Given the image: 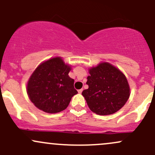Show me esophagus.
<instances>
[{
  "label": "esophagus",
  "mask_w": 155,
  "mask_h": 155,
  "mask_svg": "<svg viewBox=\"0 0 155 155\" xmlns=\"http://www.w3.org/2000/svg\"><path fill=\"white\" fill-rule=\"evenodd\" d=\"M82 92H83V89H82V88H81V89L78 90V93H79V94H81V93H82Z\"/></svg>",
  "instance_id": "34e87169"
}]
</instances>
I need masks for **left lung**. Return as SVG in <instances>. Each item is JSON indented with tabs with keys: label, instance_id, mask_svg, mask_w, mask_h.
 <instances>
[{
	"label": "left lung",
	"instance_id": "1",
	"mask_svg": "<svg viewBox=\"0 0 155 155\" xmlns=\"http://www.w3.org/2000/svg\"><path fill=\"white\" fill-rule=\"evenodd\" d=\"M88 89L82 92L87 105L98 115H110L121 109L130 97V86L124 74L108 63L89 69Z\"/></svg>",
	"mask_w": 155,
	"mask_h": 155
}]
</instances>
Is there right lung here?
Returning a JSON list of instances; mask_svg holds the SVG:
<instances>
[{"label": "right lung", "instance_id": "add662e5", "mask_svg": "<svg viewBox=\"0 0 155 155\" xmlns=\"http://www.w3.org/2000/svg\"><path fill=\"white\" fill-rule=\"evenodd\" d=\"M70 67L59 57L41 64L28 82L27 93L36 107L48 114L65 110L78 91L69 77Z\"/></svg>", "mask_w": 155, "mask_h": 155}]
</instances>
